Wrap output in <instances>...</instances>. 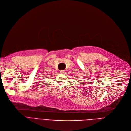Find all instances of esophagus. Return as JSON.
<instances>
[{
    "label": "esophagus",
    "instance_id": "34e87169",
    "mask_svg": "<svg viewBox=\"0 0 131 131\" xmlns=\"http://www.w3.org/2000/svg\"><path fill=\"white\" fill-rule=\"evenodd\" d=\"M60 73H61V74H64V73H65V71H64V70H61V71H60Z\"/></svg>",
    "mask_w": 131,
    "mask_h": 131
}]
</instances>
